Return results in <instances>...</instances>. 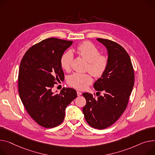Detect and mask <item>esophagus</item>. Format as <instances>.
Here are the masks:
<instances>
[{
    "mask_svg": "<svg viewBox=\"0 0 155 155\" xmlns=\"http://www.w3.org/2000/svg\"><path fill=\"white\" fill-rule=\"evenodd\" d=\"M77 95L79 97V96H80V95H81V92H80V91H77Z\"/></svg>",
    "mask_w": 155,
    "mask_h": 155,
    "instance_id": "1",
    "label": "esophagus"
}]
</instances>
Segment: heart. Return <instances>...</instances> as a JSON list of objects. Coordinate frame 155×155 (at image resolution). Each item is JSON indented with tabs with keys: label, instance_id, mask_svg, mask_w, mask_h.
Segmentation results:
<instances>
[{
	"label": "heart",
	"instance_id": "obj_1",
	"mask_svg": "<svg viewBox=\"0 0 155 155\" xmlns=\"http://www.w3.org/2000/svg\"><path fill=\"white\" fill-rule=\"evenodd\" d=\"M76 51L82 58L88 62V68L92 75L100 77L104 75L108 67V58L105 55H100L98 49L90 42H84L76 48ZM74 55L71 51H67L61 55L60 60L61 67L69 71ZM68 83L74 88L79 90L86 88L92 81L90 74L75 73L68 77Z\"/></svg>",
	"mask_w": 155,
	"mask_h": 155
}]
</instances>
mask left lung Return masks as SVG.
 Masks as SVG:
<instances>
[{
	"instance_id": "8db88e82",
	"label": "left lung",
	"mask_w": 155,
	"mask_h": 155,
	"mask_svg": "<svg viewBox=\"0 0 155 155\" xmlns=\"http://www.w3.org/2000/svg\"><path fill=\"white\" fill-rule=\"evenodd\" d=\"M97 40L107 48L108 64L94 87L99 94L104 92V95L95 98L90 93H84L87 104L82 110L88 124L101 130L113 125L125 110L135 74L130 57L121 45L107 39L98 38Z\"/></svg>"
}]
</instances>
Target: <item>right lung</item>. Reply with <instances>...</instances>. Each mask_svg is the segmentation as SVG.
<instances>
[{
  "label": "right lung",
  "mask_w": 155,
  "mask_h": 155,
  "mask_svg": "<svg viewBox=\"0 0 155 155\" xmlns=\"http://www.w3.org/2000/svg\"><path fill=\"white\" fill-rule=\"evenodd\" d=\"M72 41L49 38L30 47L20 65L18 88L20 99L29 115L45 128L62 122L66 107L77 98L75 89L51 91L57 81L64 80L60 60ZM57 92V91H56Z\"/></svg>",
  "instance_id": "obj_1"
}]
</instances>
